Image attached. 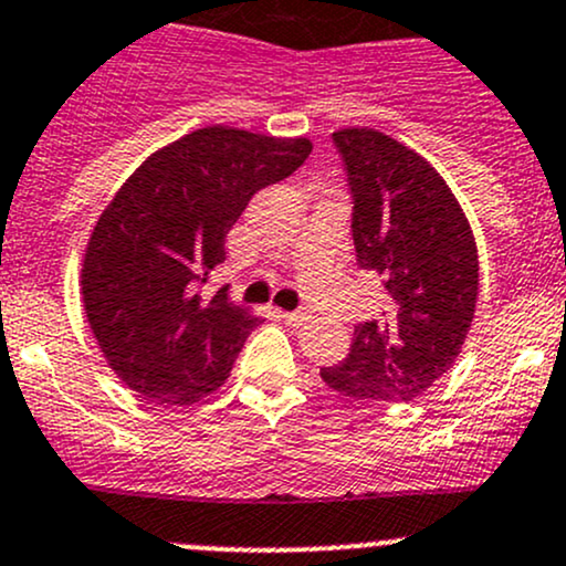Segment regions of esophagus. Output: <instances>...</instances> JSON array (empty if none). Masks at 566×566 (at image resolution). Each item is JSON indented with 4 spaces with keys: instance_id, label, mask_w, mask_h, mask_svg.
Listing matches in <instances>:
<instances>
[{
    "instance_id": "obj_1",
    "label": "esophagus",
    "mask_w": 566,
    "mask_h": 566,
    "mask_svg": "<svg viewBox=\"0 0 566 566\" xmlns=\"http://www.w3.org/2000/svg\"><path fill=\"white\" fill-rule=\"evenodd\" d=\"M279 317H282L284 323H290V325H303L308 319V312H303V308H295V312H282Z\"/></svg>"
}]
</instances>
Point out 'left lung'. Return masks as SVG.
Masks as SVG:
<instances>
[{
	"label": "left lung",
	"instance_id": "1",
	"mask_svg": "<svg viewBox=\"0 0 566 566\" xmlns=\"http://www.w3.org/2000/svg\"><path fill=\"white\" fill-rule=\"evenodd\" d=\"M353 198L355 258L382 279L385 308L358 323L328 388L412 401L453 366L478 303V247L461 206L420 154L377 129L333 133Z\"/></svg>",
	"mask_w": 566,
	"mask_h": 566
}]
</instances>
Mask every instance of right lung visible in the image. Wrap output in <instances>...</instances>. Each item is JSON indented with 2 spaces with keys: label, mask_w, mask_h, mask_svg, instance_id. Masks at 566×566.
Returning <instances> with one entry per match:
<instances>
[{
  "label": "right lung",
  "mask_w": 566,
  "mask_h": 566,
  "mask_svg": "<svg viewBox=\"0 0 566 566\" xmlns=\"http://www.w3.org/2000/svg\"><path fill=\"white\" fill-rule=\"evenodd\" d=\"M306 138L206 127L151 154L99 217L83 260V306L113 371L157 403L224 385L258 317L206 293L252 195L293 176Z\"/></svg>",
  "instance_id": "add662e5"
}]
</instances>
